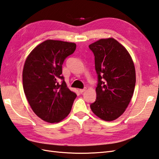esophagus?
Masks as SVG:
<instances>
[{
  "instance_id": "esophagus-1",
  "label": "esophagus",
  "mask_w": 159,
  "mask_h": 159,
  "mask_svg": "<svg viewBox=\"0 0 159 159\" xmlns=\"http://www.w3.org/2000/svg\"><path fill=\"white\" fill-rule=\"evenodd\" d=\"M85 91H86V89L84 88V89H80V90H79V92H80V93H83V92Z\"/></svg>"
}]
</instances>
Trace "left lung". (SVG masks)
Segmentation results:
<instances>
[{
  "label": "left lung",
  "instance_id": "obj_1",
  "mask_svg": "<svg viewBox=\"0 0 159 159\" xmlns=\"http://www.w3.org/2000/svg\"><path fill=\"white\" fill-rule=\"evenodd\" d=\"M89 47L95 56L98 75L97 97L90 108L101 119L112 121L123 114L134 94V61L127 49L112 38L100 39Z\"/></svg>",
  "mask_w": 159,
  "mask_h": 159
}]
</instances>
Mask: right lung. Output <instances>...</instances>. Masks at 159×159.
Listing matches in <instances>:
<instances>
[{"label": "right lung", "instance_id": "obj_1", "mask_svg": "<svg viewBox=\"0 0 159 159\" xmlns=\"http://www.w3.org/2000/svg\"><path fill=\"white\" fill-rule=\"evenodd\" d=\"M76 47L73 43L47 40L36 46L25 61L22 74L24 93L34 112L48 123L65 119L76 98L61 75L63 63ZM59 80H62L61 84Z\"/></svg>", "mask_w": 159, "mask_h": 159}]
</instances>
